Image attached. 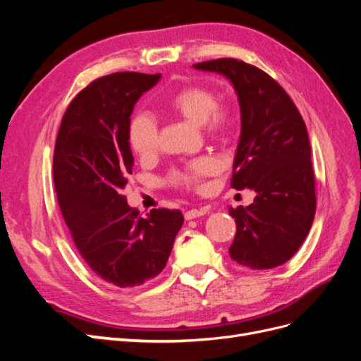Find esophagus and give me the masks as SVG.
<instances>
[{"label":"esophagus","instance_id":"esophagus-1","mask_svg":"<svg viewBox=\"0 0 361 361\" xmlns=\"http://www.w3.org/2000/svg\"><path fill=\"white\" fill-rule=\"evenodd\" d=\"M207 212H209V206H203V207H200V209H190L185 212V220H192V218L202 216Z\"/></svg>","mask_w":361,"mask_h":361}]
</instances>
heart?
<instances>
[{
	"instance_id": "1",
	"label": "heart",
	"mask_w": 361,
	"mask_h": 361,
	"mask_svg": "<svg viewBox=\"0 0 361 361\" xmlns=\"http://www.w3.org/2000/svg\"><path fill=\"white\" fill-rule=\"evenodd\" d=\"M169 106L194 125H202L207 134L221 135L231 129L233 113L226 105H218L214 90L203 85H191L174 94ZM129 143L141 158H149L158 149L157 120L147 113L137 114L129 126ZM220 162L212 157H200L187 167L171 174V182L183 188H197L200 180L216 173Z\"/></svg>"
}]
</instances>
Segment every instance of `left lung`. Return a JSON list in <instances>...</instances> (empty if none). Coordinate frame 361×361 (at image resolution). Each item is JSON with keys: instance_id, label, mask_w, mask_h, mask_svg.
<instances>
[{"instance_id": "1", "label": "left lung", "mask_w": 361, "mask_h": 361, "mask_svg": "<svg viewBox=\"0 0 361 361\" xmlns=\"http://www.w3.org/2000/svg\"><path fill=\"white\" fill-rule=\"evenodd\" d=\"M194 69L231 81L241 108L231 185L255 190L256 197L245 207H228L236 221L228 253L250 269L283 265L304 243L316 211L307 128L289 94L264 71L235 59L197 63Z\"/></svg>"}]
</instances>
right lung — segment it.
Wrapping results in <instances>:
<instances>
[{"label":"right lung","mask_w":361,"mask_h":361,"mask_svg":"<svg viewBox=\"0 0 361 361\" xmlns=\"http://www.w3.org/2000/svg\"><path fill=\"white\" fill-rule=\"evenodd\" d=\"M159 78L118 72L87 85L64 113L54 150V185L73 243L85 264L118 288L159 276L183 224L178 209L141 216L122 194L134 166L130 114Z\"/></svg>","instance_id":"obj_1"}]
</instances>
